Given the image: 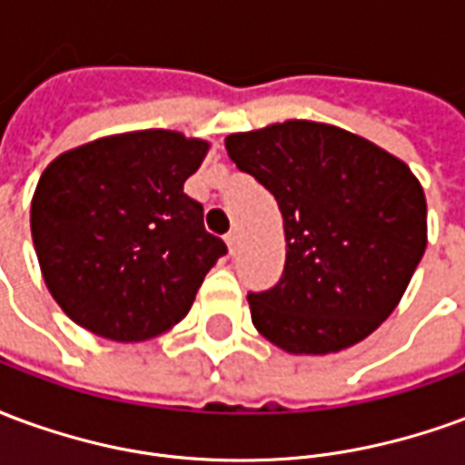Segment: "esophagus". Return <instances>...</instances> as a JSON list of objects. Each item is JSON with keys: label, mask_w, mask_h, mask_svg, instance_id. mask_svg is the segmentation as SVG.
I'll return each instance as SVG.
<instances>
[{"label": "esophagus", "mask_w": 465, "mask_h": 465, "mask_svg": "<svg viewBox=\"0 0 465 465\" xmlns=\"http://www.w3.org/2000/svg\"><path fill=\"white\" fill-rule=\"evenodd\" d=\"M226 246H229V252L236 253V249H239V232L226 233Z\"/></svg>", "instance_id": "esophagus-1"}]
</instances>
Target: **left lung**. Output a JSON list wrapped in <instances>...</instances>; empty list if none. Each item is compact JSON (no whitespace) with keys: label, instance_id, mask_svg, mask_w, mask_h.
I'll return each instance as SVG.
<instances>
[{"label":"left lung","instance_id":"left-lung-1","mask_svg":"<svg viewBox=\"0 0 465 465\" xmlns=\"http://www.w3.org/2000/svg\"><path fill=\"white\" fill-rule=\"evenodd\" d=\"M226 152L279 203L286 263L249 293L252 322L289 353H333L386 322L426 252V196L406 163L331 124L229 134Z\"/></svg>","mask_w":465,"mask_h":465}]
</instances>
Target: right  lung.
Wrapping results in <instances>:
<instances>
[{"instance_id": "obj_1", "label": "right lung", "mask_w": 465, "mask_h": 465, "mask_svg": "<svg viewBox=\"0 0 465 465\" xmlns=\"http://www.w3.org/2000/svg\"><path fill=\"white\" fill-rule=\"evenodd\" d=\"M209 143L179 132L104 136L56 156L32 199L36 259L62 312L112 341L153 339L192 309L226 243L183 193Z\"/></svg>"}]
</instances>
